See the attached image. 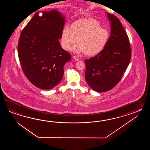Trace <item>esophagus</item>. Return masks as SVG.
Segmentation results:
<instances>
[{
	"instance_id": "esophagus-1",
	"label": "esophagus",
	"mask_w": 150,
	"mask_h": 150,
	"mask_svg": "<svg viewBox=\"0 0 150 150\" xmlns=\"http://www.w3.org/2000/svg\"><path fill=\"white\" fill-rule=\"evenodd\" d=\"M74 60H76V61H79L80 60V58H79L78 57H77V56H74Z\"/></svg>"
}]
</instances>
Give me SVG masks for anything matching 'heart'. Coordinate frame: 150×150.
I'll return each instance as SVG.
<instances>
[{
	"label": "heart",
	"mask_w": 150,
	"mask_h": 150,
	"mask_svg": "<svg viewBox=\"0 0 150 150\" xmlns=\"http://www.w3.org/2000/svg\"><path fill=\"white\" fill-rule=\"evenodd\" d=\"M109 35L105 29L101 27L100 23L92 19H83L74 22L71 26L63 27L61 35V44L64 50L70 51L77 39L78 43L74 51L76 53L85 52L87 55L98 54L105 48Z\"/></svg>",
	"instance_id": "obj_1"
}]
</instances>
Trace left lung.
Returning <instances> with one entry per match:
<instances>
[{"label":"left lung","instance_id":"1","mask_svg":"<svg viewBox=\"0 0 150 150\" xmlns=\"http://www.w3.org/2000/svg\"><path fill=\"white\" fill-rule=\"evenodd\" d=\"M107 15L111 22L108 41L102 51L85 61L86 82L99 92L108 91L119 83L131 57L129 39L120 20L110 13Z\"/></svg>","mask_w":150,"mask_h":150}]
</instances>
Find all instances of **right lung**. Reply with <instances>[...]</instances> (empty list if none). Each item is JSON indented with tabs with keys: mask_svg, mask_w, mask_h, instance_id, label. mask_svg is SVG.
I'll return each instance as SVG.
<instances>
[{
	"mask_svg": "<svg viewBox=\"0 0 150 150\" xmlns=\"http://www.w3.org/2000/svg\"><path fill=\"white\" fill-rule=\"evenodd\" d=\"M34 14L21 33L18 53L23 72L33 85L50 89L58 85L64 74V64L71 54L61 47L65 18L58 11Z\"/></svg>",
	"mask_w": 150,
	"mask_h": 150,
	"instance_id": "add662e5",
	"label": "right lung"
}]
</instances>
